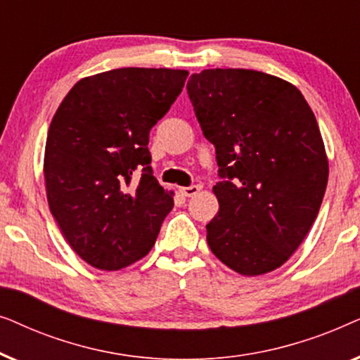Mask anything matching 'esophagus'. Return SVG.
<instances>
[{
	"label": "esophagus",
	"mask_w": 360,
	"mask_h": 360,
	"mask_svg": "<svg viewBox=\"0 0 360 360\" xmlns=\"http://www.w3.org/2000/svg\"><path fill=\"white\" fill-rule=\"evenodd\" d=\"M181 195L184 196H193L200 191V186L198 185H190V186H184V188L180 190Z\"/></svg>",
	"instance_id": "esophagus-1"
}]
</instances>
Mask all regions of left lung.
<instances>
[{"label": "left lung", "mask_w": 360, "mask_h": 360, "mask_svg": "<svg viewBox=\"0 0 360 360\" xmlns=\"http://www.w3.org/2000/svg\"><path fill=\"white\" fill-rule=\"evenodd\" d=\"M186 90L219 167L211 252L240 275L272 272L307 238L326 191L316 117L297 86L257 70H203Z\"/></svg>", "instance_id": "left-lung-1"}]
</instances>
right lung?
Here are the masks:
<instances>
[{
	"mask_svg": "<svg viewBox=\"0 0 360 360\" xmlns=\"http://www.w3.org/2000/svg\"><path fill=\"white\" fill-rule=\"evenodd\" d=\"M186 77L137 67L96 73L77 82L52 117L44 155L49 208L91 267L120 270L149 254L174 208V193L152 175L147 144Z\"/></svg>",
	"mask_w": 360,
	"mask_h": 360,
	"instance_id": "obj_1",
	"label": "right lung"
}]
</instances>
